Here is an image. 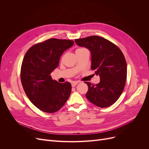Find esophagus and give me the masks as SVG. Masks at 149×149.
Segmentation results:
<instances>
[{
  "label": "esophagus",
  "instance_id": "34e87169",
  "mask_svg": "<svg viewBox=\"0 0 149 149\" xmlns=\"http://www.w3.org/2000/svg\"><path fill=\"white\" fill-rule=\"evenodd\" d=\"M78 81H73L71 83V85H72V87H74L76 85H77L78 84Z\"/></svg>",
  "mask_w": 149,
  "mask_h": 149
}]
</instances>
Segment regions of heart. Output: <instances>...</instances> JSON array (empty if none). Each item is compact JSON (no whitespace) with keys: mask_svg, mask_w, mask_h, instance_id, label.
I'll return each mask as SVG.
<instances>
[{"mask_svg":"<svg viewBox=\"0 0 149 149\" xmlns=\"http://www.w3.org/2000/svg\"><path fill=\"white\" fill-rule=\"evenodd\" d=\"M85 48H78L76 50V52H81V51H83V50H85Z\"/></svg>","mask_w":149,"mask_h":149,"instance_id":"1","label":"heart"}]
</instances>
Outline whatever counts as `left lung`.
Here are the masks:
<instances>
[{"label": "left lung", "instance_id": "8db88e82", "mask_svg": "<svg viewBox=\"0 0 149 149\" xmlns=\"http://www.w3.org/2000/svg\"><path fill=\"white\" fill-rule=\"evenodd\" d=\"M79 47L89 49L91 53L92 70L100 76V82L88 86V100L100 107L115 103L123 93L127 78V63L123 52L115 44L99 36L76 39Z\"/></svg>", "mask_w": 149, "mask_h": 149}]
</instances>
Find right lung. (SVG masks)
I'll return each instance as SVG.
<instances>
[{
  "label": "right lung",
  "instance_id": "right-lung-1",
  "mask_svg": "<svg viewBox=\"0 0 149 149\" xmlns=\"http://www.w3.org/2000/svg\"><path fill=\"white\" fill-rule=\"evenodd\" d=\"M73 44V40L49 38L33 45L25 53L20 71L22 86L33 104L45 112L59 111L70 96L71 83H58L50 74L63 53Z\"/></svg>",
  "mask_w": 149,
  "mask_h": 149
}]
</instances>
